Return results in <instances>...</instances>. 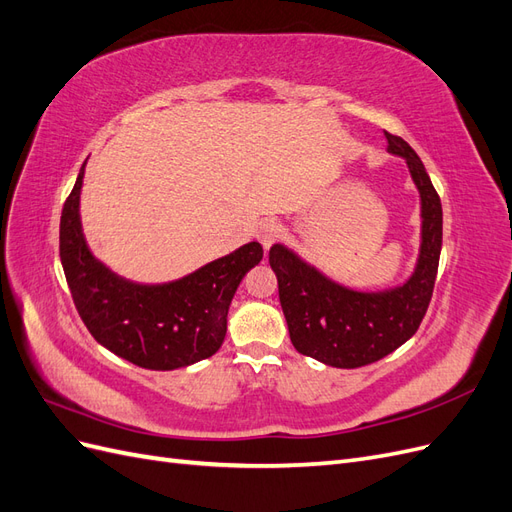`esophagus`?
Masks as SVG:
<instances>
[{
  "instance_id": "obj_1",
  "label": "esophagus",
  "mask_w": 512,
  "mask_h": 512,
  "mask_svg": "<svg viewBox=\"0 0 512 512\" xmlns=\"http://www.w3.org/2000/svg\"><path fill=\"white\" fill-rule=\"evenodd\" d=\"M280 232H282V226H280V222H277V220L269 218V220L262 222L258 226V239H260L262 247H265V250H269V247L275 243V239L280 237Z\"/></svg>"
}]
</instances>
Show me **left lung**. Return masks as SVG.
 Returning a JSON list of instances; mask_svg holds the SVG:
<instances>
[{"mask_svg":"<svg viewBox=\"0 0 512 512\" xmlns=\"http://www.w3.org/2000/svg\"><path fill=\"white\" fill-rule=\"evenodd\" d=\"M384 136L386 149L406 158L423 205L421 256L404 286L356 292L331 282L284 245L269 250L292 346L331 367H363L406 344L421 327L436 284L442 250L440 196L421 158L404 138L391 132Z\"/></svg>","mask_w":512,"mask_h":512,"instance_id":"8db88e82","label":"left lung"}]
</instances>
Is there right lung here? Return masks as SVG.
I'll use <instances>...</instances> for the list:
<instances>
[{
    "mask_svg": "<svg viewBox=\"0 0 512 512\" xmlns=\"http://www.w3.org/2000/svg\"><path fill=\"white\" fill-rule=\"evenodd\" d=\"M85 164L64 203L59 256L76 312L98 344L145 369H177L220 350L232 297L245 273L262 260L247 243L203 269L164 286L121 280L91 256L83 239L79 198Z\"/></svg>",
    "mask_w": 512,
    "mask_h": 512,
    "instance_id": "obj_1",
    "label": "right lung"
}]
</instances>
